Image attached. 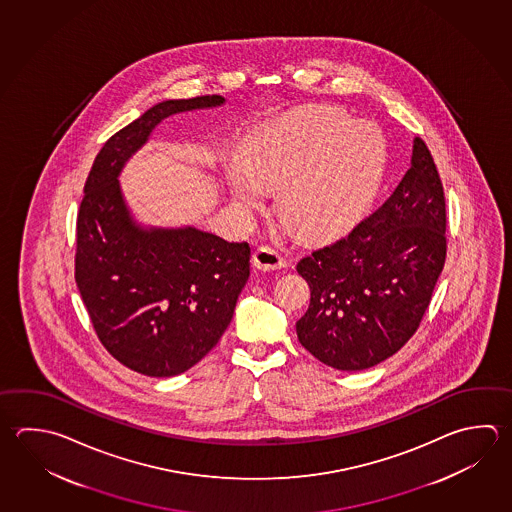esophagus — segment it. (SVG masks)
Returning a JSON list of instances; mask_svg holds the SVG:
<instances>
[{
    "instance_id": "34e87169",
    "label": "esophagus",
    "mask_w": 512,
    "mask_h": 512,
    "mask_svg": "<svg viewBox=\"0 0 512 512\" xmlns=\"http://www.w3.org/2000/svg\"><path fill=\"white\" fill-rule=\"evenodd\" d=\"M251 262L257 270L261 271H275L280 268H288L290 262L286 261L279 251L273 250L270 246H261L259 250L253 253Z\"/></svg>"
}]
</instances>
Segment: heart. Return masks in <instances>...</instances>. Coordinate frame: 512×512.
Segmentation results:
<instances>
[{
	"label": "heart",
	"mask_w": 512,
	"mask_h": 512,
	"mask_svg": "<svg viewBox=\"0 0 512 512\" xmlns=\"http://www.w3.org/2000/svg\"><path fill=\"white\" fill-rule=\"evenodd\" d=\"M386 141L377 126L353 123L337 108H313L266 126L232 168L233 199L259 208L262 192H277L280 222L304 241L346 232L377 190Z\"/></svg>",
	"instance_id": "heart-1"
}]
</instances>
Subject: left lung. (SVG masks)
<instances>
[{
  "label": "left lung",
  "instance_id": "1",
  "mask_svg": "<svg viewBox=\"0 0 512 512\" xmlns=\"http://www.w3.org/2000/svg\"><path fill=\"white\" fill-rule=\"evenodd\" d=\"M444 186L420 137L386 203L351 232L311 251L297 271L311 300L299 342L322 364L362 371L413 337L444 270Z\"/></svg>",
  "mask_w": 512,
  "mask_h": 512
}]
</instances>
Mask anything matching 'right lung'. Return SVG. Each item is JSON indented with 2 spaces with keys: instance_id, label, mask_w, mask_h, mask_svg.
<instances>
[{
  "instance_id": "obj_1",
  "label": "right lung",
  "mask_w": 512,
  "mask_h": 512,
  "mask_svg": "<svg viewBox=\"0 0 512 512\" xmlns=\"http://www.w3.org/2000/svg\"><path fill=\"white\" fill-rule=\"evenodd\" d=\"M222 96L170 99L99 150L76 230V284L97 338L146 377H175L215 348L250 277L248 242L186 228H141L117 177L164 117L221 107Z\"/></svg>"
}]
</instances>
